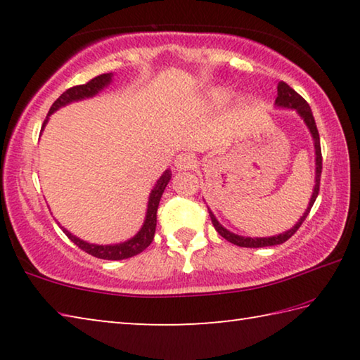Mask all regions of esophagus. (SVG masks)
Masks as SVG:
<instances>
[{
	"label": "esophagus",
	"instance_id": "esophagus-1",
	"mask_svg": "<svg viewBox=\"0 0 360 360\" xmlns=\"http://www.w3.org/2000/svg\"><path fill=\"white\" fill-rule=\"evenodd\" d=\"M174 167L178 172H186L195 167V157L192 154H179L174 158Z\"/></svg>",
	"mask_w": 360,
	"mask_h": 360
}]
</instances>
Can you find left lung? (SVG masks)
Masks as SVG:
<instances>
[{
  "instance_id": "8db88e82",
  "label": "left lung",
  "mask_w": 360,
  "mask_h": 360,
  "mask_svg": "<svg viewBox=\"0 0 360 360\" xmlns=\"http://www.w3.org/2000/svg\"><path fill=\"white\" fill-rule=\"evenodd\" d=\"M275 105L278 108H288V109H295V111L300 114V117L303 119L304 124L309 129V133H311L313 136V141H314V152H316V181H314V188H313V195L311 198H309V205L308 208L304 210L303 216L298 219V222L292 227L290 230L284 231V233H279L275 236H268V238H249V236H241V235H236V233H231L225 227H222L219 221L216 219V216L212 214L210 211V217H211V222L214 225V229L217 230V233L224 236L225 240L233 243L236 246H241V248H265V246H276V245H283L284 241H288L292 235L295 233V231L300 229V225L303 224L304 219L309 214V211H311L313 205L316 202V198H318V193H319V184H321V173H322V154H321V141H319V131H318V127H316V122L313 117V112H311V108L307 101H304L300 95H298L294 89L289 87L285 82H279L278 84V96H276V101Z\"/></svg>"
}]
</instances>
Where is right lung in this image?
<instances>
[{"label":"right lung","mask_w":360,"mask_h":360,"mask_svg":"<svg viewBox=\"0 0 360 360\" xmlns=\"http://www.w3.org/2000/svg\"><path fill=\"white\" fill-rule=\"evenodd\" d=\"M111 81H112V72H106V75H100L94 79H90L89 82H85L82 85H75V87L66 90V92H63L56 101H53V105L51 106V109H49V114L44 120V124H42V129H44V125L47 124L49 115L56 112L57 109H60L62 106H66L68 103L95 96L96 94L101 92L103 89L108 87V85L111 84ZM169 179H172V172L167 169V172L160 176V179L155 182V186H154V188H152L150 195H149L148 211H146V219H144L143 227L130 240L119 243V245H105V246L92 245V243L79 240L77 236L70 233L66 229H63V227H60V229L65 231V235L68 236V238L75 243L76 246L81 248L82 251H85L87 254L94 255V257L105 259V260H122V259L133 257V255L143 252L144 249L150 245L152 240H154L155 225H157V208H158V203H160L163 191H165V187L168 186Z\"/></svg>","instance_id":"right-lung-1"}]
</instances>
